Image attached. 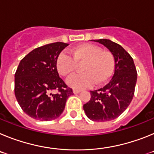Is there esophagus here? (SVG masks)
<instances>
[{
    "mask_svg": "<svg viewBox=\"0 0 154 154\" xmlns=\"http://www.w3.org/2000/svg\"><path fill=\"white\" fill-rule=\"evenodd\" d=\"M79 92H80L79 89H73V93L74 94H78Z\"/></svg>",
    "mask_w": 154,
    "mask_h": 154,
    "instance_id": "esophagus-1",
    "label": "esophagus"
}]
</instances>
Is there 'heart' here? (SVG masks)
<instances>
[{"label": "heart", "mask_w": 154, "mask_h": 154, "mask_svg": "<svg viewBox=\"0 0 154 154\" xmlns=\"http://www.w3.org/2000/svg\"><path fill=\"white\" fill-rule=\"evenodd\" d=\"M71 57L62 52L56 60V68L62 76L69 77L75 72L77 65L81 66L80 75L72 76L67 84L74 89L88 88L94 84L106 82L112 76L115 67L113 55L107 50L92 44H81L69 50Z\"/></svg>", "instance_id": "1"}]
</instances>
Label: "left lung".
<instances>
[{
  "label": "left lung",
  "mask_w": 154,
  "mask_h": 154,
  "mask_svg": "<svg viewBox=\"0 0 154 154\" xmlns=\"http://www.w3.org/2000/svg\"><path fill=\"white\" fill-rule=\"evenodd\" d=\"M106 47L113 55L115 72L103 88L90 91L91 99L83 105L87 117L92 121L115 119L126 109L134 96L137 72L133 58L117 43L109 39L94 40Z\"/></svg>",
  "instance_id": "1"
}]
</instances>
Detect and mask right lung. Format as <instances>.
<instances>
[{
    "label": "right lung",
    "instance_id": "add662e5",
    "mask_svg": "<svg viewBox=\"0 0 154 154\" xmlns=\"http://www.w3.org/2000/svg\"><path fill=\"white\" fill-rule=\"evenodd\" d=\"M68 45L55 42L37 48L19 63L14 75V94L23 111L33 119H57L73 94L59 77L56 68L57 58ZM55 91L59 92L53 94Z\"/></svg>",
    "mask_w": 154,
    "mask_h": 154
}]
</instances>
